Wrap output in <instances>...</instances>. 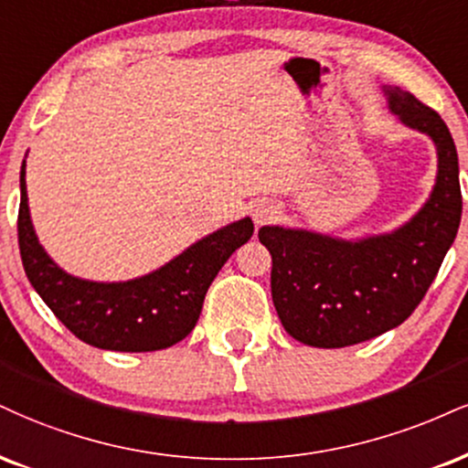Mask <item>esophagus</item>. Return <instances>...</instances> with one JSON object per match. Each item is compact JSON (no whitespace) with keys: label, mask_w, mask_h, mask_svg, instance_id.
Here are the masks:
<instances>
[{"label":"esophagus","mask_w":468,"mask_h":468,"mask_svg":"<svg viewBox=\"0 0 468 468\" xmlns=\"http://www.w3.org/2000/svg\"><path fill=\"white\" fill-rule=\"evenodd\" d=\"M277 216V207L272 205V202H257L255 207H252V219H255L257 227H261V224H268L270 219Z\"/></svg>","instance_id":"obj_1"}]
</instances>
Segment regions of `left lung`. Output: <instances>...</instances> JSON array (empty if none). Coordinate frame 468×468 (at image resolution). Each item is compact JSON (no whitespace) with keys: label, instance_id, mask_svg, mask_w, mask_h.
Listing matches in <instances>:
<instances>
[{"label":"left lung","instance_id":"left-lung-1","mask_svg":"<svg viewBox=\"0 0 468 468\" xmlns=\"http://www.w3.org/2000/svg\"><path fill=\"white\" fill-rule=\"evenodd\" d=\"M388 109L436 145L430 198L390 233L342 239L307 229L261 227L272 255L270 288L285 331L318 348L359 345L410 318L423 301L463 218L458 152L436 111L399 87H384Z\"/></svg>","mask_w":468,"mask_h":468}]
</instances>
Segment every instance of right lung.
Here are the masks:
<instances>
[{"mask_svg":"<svg viewBox=\"0 0 468 468\" xmlns=\"http://www.w3.org/2000/svg\"><path fill=\"white\" fill-rule=\"evenodd\" d=\"M19 250L27 281L54 316L78 340L104 351H161L191 334L205 294L227 259L252 238V219L241 218L213 230L165 266L131 281H89L65 272L38 244L19 176Z\"/></svg>","mask_w":468,"mask_h":468,"instance_id":"right-lung-1","label":"right lung"}]
</instances>
